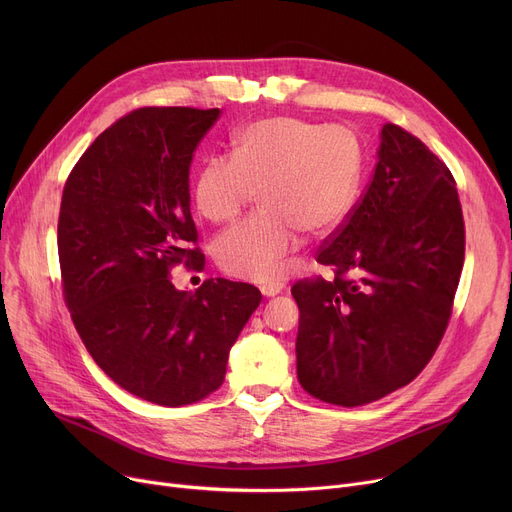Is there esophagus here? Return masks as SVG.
<instances>
[{"label": "esophagus", "mask_w": 512, "mask_h": 512, "mask_svg": "<svg viewBox=\"0 0 512 512\" xmlns=\"http://www.w3.org/2000/svg\"><path fill=\"white\" fill-rule=\"evenodd\" d=\"M282 290V284H263L261 286V292L265 294V297H276V294Z\"/></svg>", "instance_id": "obj_1"}]
</instances>
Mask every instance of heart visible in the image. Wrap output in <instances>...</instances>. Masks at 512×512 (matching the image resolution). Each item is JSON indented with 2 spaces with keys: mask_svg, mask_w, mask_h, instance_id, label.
I'll use <instances>...</instances> for the list:
<instances>
[{
  "mask_svg": "<svg viewBox=\"0 0 512 512\" xmlns=\"http://www.w3.org/2000/svg\"><path fill=\"white\" fill-rule=\"evenodd\" d=\"M363 176V147L346 126L267 118L240 130L232 157L201 166L195 203L209 222H228L259 191L261 211L228 228L215 259L236 278L274 282L301 232L326 234L353 209Z\"/></svg>",
  "mask_w": 512,
  "mask_h": 512,
  "instance_id": "1",
  "label": "heart"
}]
</instances>
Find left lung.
<instances>
[{"mask_svg":"<svg viewBox=\"0 0 512 512\" xmlns=\"http://www.w3.org/2000/svg\"><path fill=\"white\" fill-rule=\"evenodd\" d=\"M361 199L317 251L334 280L292 286L305 392L361 407L411 384L448 328L465 261V222L444 161L396 124L382 128Z\"/></svg>","mask_w":512,"mask_h":512,"instance_id":"1","label":"left lung"}]
</instances>
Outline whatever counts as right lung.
Listing matches in <instances>:
<instances>
[{
    "mask_svg": "<svg viewBox=\"0 0 512 512\" xmlns=\"http://www.w3.org/2000/svg\"><path fill=\"white\" fill-rule=\"evenodd\" d=\"M220 110L139 107L72 168L60 205L64 301L95 363L143 400L184 407L224 382L228 353L261 303L253 284L176 290V265L203 270L188 170Z\"/></svg>",
    "mask_w": 512,
    "mask_h": 512,
    "instance_id": "add662e5",
    "label": "right lung"
}]
</instances>
